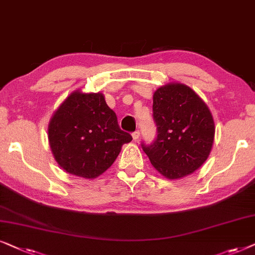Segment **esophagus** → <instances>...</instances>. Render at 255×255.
<instances>
[{"label":"esophagus","mask_w":255,"mask_h":255,"mask_svg":"<svg viewBox=\"0 0 255 255\" xmlns=\"http://www.w3.org/2000/svg\"><path fill=\"white\" fill-rule=\"evenodd\" d=\"M131 136H133V140L134 141H137L138 138H140V131H134L133 134H131Z\"/></svg>","instance_id":"esophagus-1"}]
</instances>
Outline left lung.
Instances as JSON below:
<instances>
[{"label": "left lung", "instance_id": "obj_1", "mask_svg": "<svg viewBox=\"0 0 255 255\" xmlns=\"http://www.w3.org/2000/svg\"><path fill=\"white\" fill-rule=\"evenodd\" d=\"M157 137L143 150L159 174L178 179L199 169L211 152L215 121L208 105L181 83L158 87L152 96Z\"/></svg>", "mask_w": 255, "mask_h": 255}]
</instances>
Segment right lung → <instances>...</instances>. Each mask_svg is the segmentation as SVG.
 <instances>
[{
    "instance_id": "right-lung-1",
    "label": "right lung",
    "mask_w": 255,
    "mask_h": 255,
    "mask_svg": "<svg viewBox=\"0 0 255 255\" xmlns=\"http://www.w3.org/2000/svg\"><path fill=\"white\" fill-rule=\"evenodd\" d=\"M47 138L56 162L67 174L97 178L113 164L122 145L133 140L122 131L101 92L73 91L54 111Z\"/></svg>"
}]
</instances>
